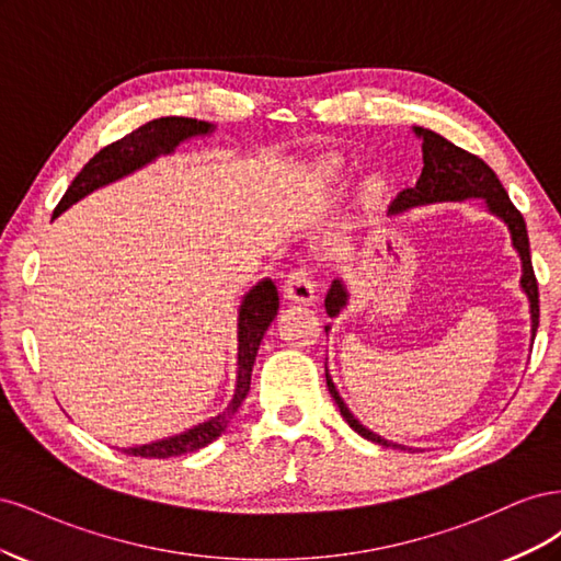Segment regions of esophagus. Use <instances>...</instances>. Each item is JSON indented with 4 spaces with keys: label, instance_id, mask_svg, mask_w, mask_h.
<instances>
[{
    "label": "esophagus",
    "instance_id": "obj_1",
    "mask_svg": "<svg viewBox=\"0 0 561 561\" xmlns=\"http://www.w3.org/2000/svg\"><path fill=\"white\" fill-rule=\"evenodd\" d=\"M285 299L297 301V304H311L316 299V283L311 280L307 268H297L287 276L285 285H283Z\"/></svg>",
    "mask_w": 561,
    "mask_h": 561
}]
</instances>
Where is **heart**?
Masks as SVG:
<instances>
[{"label": "heart", "mask_w": 561, "mask_h": 561, "mask_svg": "<svg viewBox=\"0 0 561 561\" xmlns=\"http://www.w3.org/2000/svg\"><path fill=\"white\" fill-rule=\"evenodd\" d=\"M330 171H334V165H330ZM377 194H379L377 182H367L365 190H363V198H365V201H375Z\"/></svg>", "instance_id": "heart-1"}]
</instances>
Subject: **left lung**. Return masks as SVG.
<instances>
[{
  "mask_svg": "<svg viewBox=\"0 0 561 561\" xmlns=\"http://www.w3.org/2000/svg\"><path fill=\"white\" fill-rule=\"evenodd\" d=\"M414 135L421 140V151H423V171L421 178L412 190H404L398 194V198L390 203L388 215H402L412 208L421 206H431V203H463L468 198H482L484 208L496 215L501 222L511 231V241L517 252V257L522 262V278L519 287L522 293L529 299V313H531V344L536 339V328H538V283L534 276V266H531V252H529V236H526V225L522 213L513 206L511 196L505 194L501 180L491 168L478 159L470 151L456 147L454 142L445 140L443 135H437L428 128L412 126ZM348 287L344 278H334L330 293L325 297V311L330 318H336L348 307ZM332 325H325V332H330ZM325 379L330 393L342 412L344 421L348 426L358 433L360 437L369 439V443H377L381 447H400V449H412L398 443H390V439L381 437L379 433L369 431L367 426L355 419V414L348 410L344 398L339 396V390L332 381L330 369L325 367Z\"/></svg>",
  "mask_w": 561,
  "mask_h": 561,
  "instance_id": "1",
  "label": "left lung"
}]
</instances>
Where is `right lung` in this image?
Wrapping results in <instances>:
<instances>
[{
  "label": "right lung",
  "instance_id": "obj_1",
  "mask_svg": "<svg viewBox=\"0 0 561 561\" xmlns=\"http://www.w3.org/2000/svg\"><path fill=\"white\" fill-rule=\"evenodd\" d=\"M215 133V126L208 122H198V118H184V116H161L133 130L118 142L100 149L98 154L81 168V173L72 180L70 190L60 198L58 208L54 210V219L60 217L67 208L75 203L87 198L89 194L103 190V186L124 180L133 175L140 168L154 163L159 157H168L192 138H206ZM278 313V290L268 278L254 283L250 290L243 295L239 307V367H236V388L229 404L217 416L208 421L196 423V426L186 428L178 435H168L147 445H133V447H116L128 456H142V458H171L192 454L203 447H208L213 439L222 435L229 426L233 414L239 412L241 402L245 400L250 390V375L254 358H257V348L262 344V336L274 322Z\"/></svg>",
  "mask_w": 561,
  "mask_h": 561
}]
</instances>
